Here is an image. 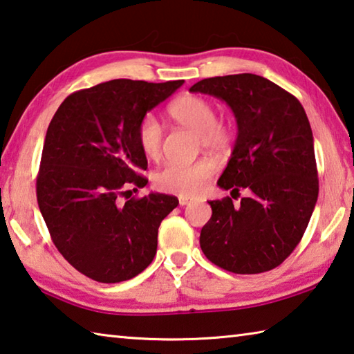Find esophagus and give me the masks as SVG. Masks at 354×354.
I'll return each instance as SVG.
<instances>
[{"label": "esophagus", "instance_id": "34e87169", "mask_svg": "<svg viewBox=\"0 0 354 354\" xmlns=\"http://www.w3.org/2000/svg\"><path fill=\"white\" fill-rule=\"evenodd\" d=\"M192 200L190 198H187V196H179V205L181 206H185V205H189Z\"/></svg>", "mask_w": 354, "mask_h": 354}]
</instances>
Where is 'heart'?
I'll return each instance as SVG.
<instances>
[{
	"mask_svg": "<svg viewBox=\"0 0 354 354\" xmlns=\"http://www.w3.org/2000/svg\"><path fill=\"white\" fill-rule=\"evenodd\" d=\"M169 115L176 123L198 133L203 147L214 151H225L232 140V127L226 120L217 118V109L211 100L200 95H183L169 106ZM164 131L151 113L143 115L137 127V143L148 159H159L162 151ZM217 170L211 158H200L192 162H170L156 171V187L183 196L196 195L205 189Z\"/></svg>",
	"mask_w": 354,
	"mask_h": 354,
	"instance_id": "1",
	"label": "heart"
}]
</instances>
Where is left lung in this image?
<instances>
[{"mask_svg": "<svg viewBox=\"0 0 354 354\" xmlns=\"http://www.w3.org/2000/svg\"><path fill=\"white\" fill-rule=\"evenodd\" d=\"M190 92L223 100L234 112L236 145L217 184L232 194L250 192L241 206L230 196L209 201L212 217L200 234L203 253L226 272L272 270L301 241L319 196L306 112L292 93L251 73L207 77Z\"/></svg>", "mask_w": 354, "mask_h": 354, "instance_id": "left-lung-1", "label": "left lung"}]
</instances>
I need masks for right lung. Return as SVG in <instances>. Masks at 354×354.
Returning a JSON list of instances; mask_svg holds the SVG:
<instances>
[{"mask_svg":"<svg viewBox=\"0 0 354 354\" xmlns=\"http://www.w3.org/2000/svg\"><path fill=\"white\" fill-rule=\"evenodd\" d=\"M184 81L112 80L68 95L48 127L37 175V203L51 241L77 272L122 283L151 263L158 230L178 198L149 194L147 156L137 127Z\"/></svg>","mask_w":354,"mask_h":354,"instance_id":"add662e5","label":"right lung"}]
</instances>
